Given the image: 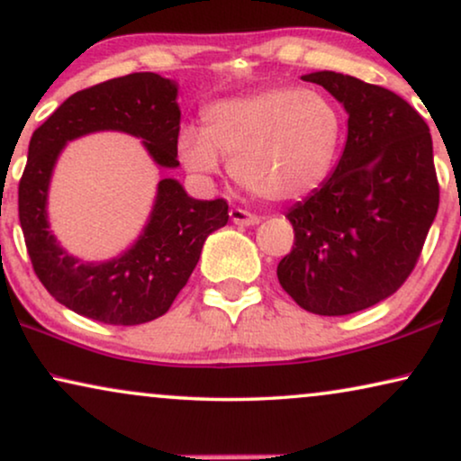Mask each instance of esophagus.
<instances>
[{
	"label": "esophagus",
	"instance_id": "obj_1",
	"mask_svg": "<svg viewBox=\"0 0 461 461\" xmlns=\"http://www.w3.org/2000/svg\"><path fill=\"white\" fill-rule=\"evenodd\" d=\"M230 220L239 226H256L258 222H260V218H258L256 213H251L248 210H241V207H232Z\"/></svg>",
	"mask_w": 461,
	"mask_h": 461
}]
</instances>
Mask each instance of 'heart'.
I'll return each mask as SVG.
<instances>
[{
  "mask_svg": "<svg viewBox=\"0 0 461 461\" xmlns=\"http://www.w3.org/2000/svg\"><path fill=\"white\" fill-rule=\"evenodd\" d=\"M342 117L323 92L279 86L218 100L205 128L186 125L178 157L188 172L212 180L230 172L268 201H295L323 185L338 157Z\"/></svg>",
  "mask_w": 461,
  "mask_h": 461,
  "instance_id": "1",
  "label": "heart"
}]
</instances>
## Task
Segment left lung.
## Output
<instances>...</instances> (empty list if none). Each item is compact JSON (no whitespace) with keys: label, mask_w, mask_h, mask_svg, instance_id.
<instances>
[{"label":"left lung","mask_w":461,"mask_h":461,"mask_svg":"<svg viewBox=\"0 0 461 461\" xmlns=\"http://www.w3.org/2000/svg\"><path fill=\"white\" fill-rule=\"evenodd\" d=\"M348 113V138L330 178L287 212L294 249L281 287L308 312L342 317L393 295L415 268L438 210L432 136L418 111L350 75H302Z\"/></svg>","instance_id":"8db88e82"}]
</instances>
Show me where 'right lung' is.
I'll return each instance as SVG.
<instances>
[{
	"label": "right lung",
	"instance_id": "right-lung-1",
	"mask_svg": "<svg viewBox=\"0 0 461 461\" xmlns=\"http://www.w3.org/2000/svg\"><path fill=\"white\" fill-rule=\"evenodd\" d=\"M176 98V81L131 73L68 96L31 136L18 185L24 243L43 287L81 317L106 325H140L166 314L197 267L205 239L229 222L224 199H193L178 180L163 178L140 237L113 260H79L50 232V180L62 149L75 138L125 131L140 138L157 167L180 166Z\"/></svg>",
	"mask_w": 461,
	"mask_h": 461
}]
</instances>
